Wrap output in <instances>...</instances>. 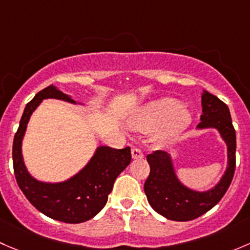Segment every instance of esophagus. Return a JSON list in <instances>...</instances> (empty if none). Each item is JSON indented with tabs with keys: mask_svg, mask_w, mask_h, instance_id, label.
<instances>
[{
	"mask_svg": "<svg viewBox=\"0 0 250 250\" xmlns=\"http://www.w3.org/2000/svg\"><path fill=\"white\" fill-rule=\"evenodd\" d=\"M131 154H132V158L133 159H143L144 158L143 151L141 150L140 148H135V146H133V148L131 149Z\"/></svg>",
	"mask_w": 250,
	"mask_h": 250,
	"instance_id": "1",
	"label": "esophagus"
}]
</instances>
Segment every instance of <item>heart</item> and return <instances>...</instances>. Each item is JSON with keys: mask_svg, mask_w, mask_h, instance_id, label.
I'll use <instances>...</instances> for the list:
<instances>
[{"mask_svg": "<svg viewBox=\"0 0 250 250\" xmlns=\"http://www.w3.org/2000/svg\"><path fill=\"white\" fill-rule=\"evenodd\" d=\"M191 122V114L177 100L163 99L148 104L135 118L133 124L143 131L163 127L161 140L169 141L177 137Z\"/></svg>", "mask_w": 250, "mask_h": 250, "instance_id": "heart-1", "label": "heart"}]
</instances>
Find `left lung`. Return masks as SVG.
<instances>
[{
    "label": "left lung",
    "mask_w": 250,
    "mask_h": 250,
    "mask_svg": "<svg viewBox=\"0 0 250 250\" xmlns=\"http://www.w3.org/2000/svg\"><path fill=\"white\" fill-rule=\"evenodd\" d=\"M202 115L197 127H214L228 144L229 164L218 185L209 191L199 192L188 189L177 179L171 158L164 150L146 155L150 172L144 183V192L155 212L169 220L188 221L201 217L212 209L225 195L232 182L236 168V131L229 107L217 96L202 94Z\"/></svg>",
    "instance_id": "left-lung-1"
}]
</instances>
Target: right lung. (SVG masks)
Returning <instances> with one entry per match:
<instances>
[{"label":"right lung","mask_w":250,"mask_h":250,"mask_svg":"<svg viewBox=\"0 0 250 250\" xmlns=\"http://www.w3.org/2000/svg\"><path fill=\"white\" fill-rule=\"evenodd\" d=\"M44 99H59L74 104L55 86L41 90L26 104L13 141V167L15 179L31 205L47 217L68 224L94 218L107 203L117 177L131 163V149L99 146L90 163L67 182L49 184L33 179L25 168L21 141L33 110Z\"/></svg>","instance_id":"right-lung-1"}]
</instances>
